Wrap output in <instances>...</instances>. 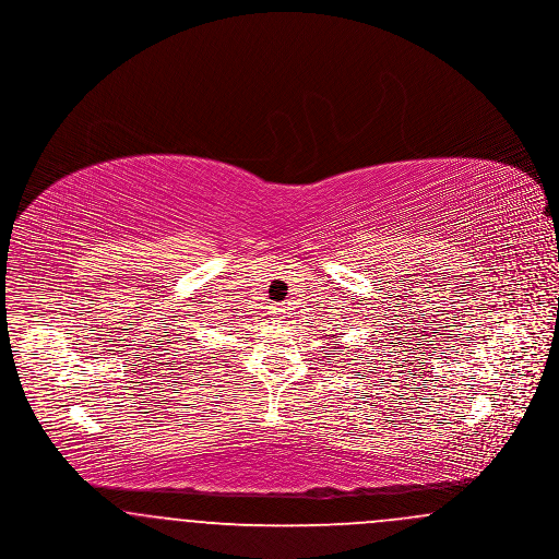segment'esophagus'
<instances>
[{
    "mask_svg": "<svg viewBox=\"0 0 559 559\" xmlns=\"http://www.w3.org/2000/svg\"><path fill=\"white\" fill-rule=\"evenodd\" d=\"M276 310H278V312H283V308H276Z\"/></svg>",
    "mask_w": 559,
    "mask_h": 559,
    "instance_id": "34e87169",
    "label": "esophagus"
}]
</instances>
